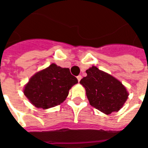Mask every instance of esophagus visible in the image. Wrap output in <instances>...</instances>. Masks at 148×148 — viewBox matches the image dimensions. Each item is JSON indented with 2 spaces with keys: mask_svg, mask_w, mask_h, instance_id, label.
I'll use <instances>...</instances> for the list:
<instances>
[{
  "mask_svg": "<svg viewBox=\"0 0 148 148\" xmlns=\"http://www.w3.org/2000/svg\"><path fill=\"white\" fill-rule=\"evenodd\" d=\"M77 81H78V82H79L81 81V79H82V76H81V75H78V76L77 77Z\"/></svg>",
  "mask_w": 148,
  "mask_h": 148,
  "instance_id": "esophagus-1",
  "label": "esophagus"
}]
</instances>
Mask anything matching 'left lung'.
<instances>
[{"label":"left lung","instance_id":"left-lung-1","mask_svg":"<svg viewBox=\"0 0 148 148\" xmlns=\"http://www.w3.org/2000/svg\"><path fill=\"white\" fill-rule=\"evenodd\" d=\"M86 74L80 83L86 89L90 105L106 114L120 110L128 96L121 82L96 66L87 70Z\"/></svg>","mask_w":148,"mask_h":148}]
</instances>
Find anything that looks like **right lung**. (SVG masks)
Wrapping results in <instances>:
<instances>
[{
  "instance_id": "add662e5",
  "label": "right lung",
  "mask_w": 148,
  "mask_h": 148,
  "mask_svg": "<svg viewBox=\"0 0 148 148\" xmlns=\"http://www.w3.org/2000/svg\"><path fill=\"white\" fill-rule=\"evenodd\" d=\"M77 83V79L70 69L51 64L31 78L24 93L36 107L49 109L63 102L69 90Z\"/></svg>"
}]
</instances>
